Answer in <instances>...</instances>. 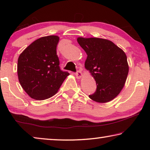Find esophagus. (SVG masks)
Wrapping results in <instances>:
<instances>
[{
	"mask_svg": "<svg viewBox=\"0 0 150 150\" xmlns=\"http://www.w3.org/2000/svg\"><path fill=\"white\" fill-rule=\"evenodd\" d=\"M75 76L77 77V79H81L83 77V74L81 73V71H77V73H75Z\"/></svg>",
	"mask_w": 150,
	"mask_h": 150,
	"instance_id": "1",
	"label": "esophagus"
}]
</instances>
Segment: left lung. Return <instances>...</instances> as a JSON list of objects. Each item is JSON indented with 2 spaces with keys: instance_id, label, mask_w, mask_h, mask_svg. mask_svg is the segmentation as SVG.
<instances>
[{
  "instance_id": "obj_1",
  "label": "left lung",
  "mask_w": 150,
  "mask_h": 150,
  "mask_svg": "<svg viewBox=\"0 0 150 150\" xmlns=\"http://www.w3.org/2000/svg\"><path fill=\"white\" fill-rule=\"evenodd\" d=\"M77 40L87 55L85 69L95 79L97 87L89 98L99 103L113 100L123 88L128 74L126 54L106 39L79 37Z\"/></svg>"
}]
</instances>
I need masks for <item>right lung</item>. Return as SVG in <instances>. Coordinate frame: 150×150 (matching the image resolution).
<instances>
[{
    "instance_id": "right-lung-1",
    "label": "right lung",
    "mask_w": 150,
    "mask_h": 150,
    "mask_svg": "<svg viewBox=\"0 0 150 150\" xmlns=\"http://www.w3.org/2000/svg\"><path fill=\"white\" fill-rule=\"evenodd\" d=\"M59 40L57 35L40 38L28 45L18 59L19 82L35 100L47 99L55 95L69 75L59 68L56 52Z\"/></svg>"
}]
</instances>
